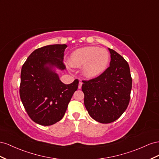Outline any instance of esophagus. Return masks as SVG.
<instances>
[{
    "label": "esophagus",
    "mask_w": 159,
    "mask_h": 159,
    "mask_svg": "<svg viewBox=\"0 0 159 159\" xmlns=\"http://www.w3.org/2000/svg\"><path fill=\"white\" fill-rule=\"evenodd\" d=\"M82 84H83V83L81 82V81H80L79 83V89H80L81 87H82Z\"/></svg>",
    "instance_id": "obj_1"
}]
</instances>
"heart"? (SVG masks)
Here are the masks:
<instances>
[{
    "instance_id": "obj_1",
    "label": "heart",
    "mask_w": 159,
    "mask_h": 159,
    "mask_svg": "<svg viewBox=\"0 0 159 159\" xmlns=\"http://www.w3.org/2000/svg\"><path fill=\"white\" fill-rule=\"evenodd\" d=\"M109 58V53L105 48L85 47L72 52L69 62L72 67H83V75L87 78L93 79L105 70Z\"/></svg>"
}]
</instances>
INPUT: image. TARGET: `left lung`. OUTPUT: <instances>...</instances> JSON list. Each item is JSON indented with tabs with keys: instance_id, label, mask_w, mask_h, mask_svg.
Here are the masks:
<instances>
[{
	"instance_id": "1",
	"label": "left lung",
	"mask_w": 159,
	"mask_h": 159,
	"mask_svg": "<svg viewBox=\"0 0 159 159\" xmlns=\"http://www.w3.org/2000/svg\"><path fill=\"white\" fill-rule=\"evenodd\" d=\"M110 66L96 78L83 80L84 104L89 115L101 123L114 122L127 108L132 89L128 62L114 50Z\"/></svg>"
}]
</instances>
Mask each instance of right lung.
<instances>
[{
	"mask_svg": "<svg viewBox=\"0 0 159 159\" xmlns=\"http://www.w3.org/2000/svg\"><path fill=\"white\" fill-rule=\"evenodd\" d=\"M66 44L48 45L36 49L22 65L20 97L27 114L36 123L49 126L61 120L78 89L79 80L65 84L52 69L65 70Z\"/></svg>",
	"mask_w": 159,
	"mask_h": 159,
	"instance_id": "obj_1",
	"label": "right lung"
}]
</instances>
